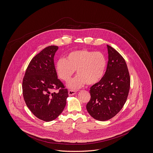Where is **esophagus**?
I'll return each mask as SVG.
<instances>
[{
	"mask_svg": "<svg viewBox=\"0 0 153 153\" xmlns=\"http://www.w3.org/2000/svg\"><path fill=\"white\" fill-rule=\"evenodd\" d=\"M68 95L69 96H73L76 93V90H68Z\"/></svg>",
	"mask_w": 153,
	"mask_h": 153,
	"instance_id": "esophagus-1",
	"label": "esophagus"
}]
</instances>
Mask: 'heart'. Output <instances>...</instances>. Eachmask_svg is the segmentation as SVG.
I'll return each instance as SVG.
<instances>
[{"label":"heart","instance_id":"1","mask_svg":"<svg viewBox=\"0 0 153 153\" xmlns=\"http://www.w3.org/2000/svg\"><path fill=\"white\" fill-rule=\"evenodd\" d=\"M105 66L106 60L102 53L77 51L70 53L66 59H59L56 63V71L60 79L68 82L76 70L78 76L68 83V87L77 89L85 83H97L102 77Z\"/></svg>","mask_w":153,"mask_h":153}]
</instances>
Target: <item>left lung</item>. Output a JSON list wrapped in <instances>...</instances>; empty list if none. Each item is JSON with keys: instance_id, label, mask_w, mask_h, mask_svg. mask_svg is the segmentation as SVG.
I'll list each match as a JSON object with an SVG mask.
<instances>
[{"instance_id": "1", "label": "left lung", "mask_w": 153, "mask_h": 153, "mask_svg": "<svg viewBox=\"0 0 153 153\" xmlns=\"http://www.w3.org/2000/svg\"><path fill=\"white\" fill-rule=\"evenodd\" d=\"M108 61L102 79L90 87L91 98L86 105L89 114L99 121L113 118L127 100L130 87L129 72L124 58L107 45Z\"/></svg>"}]
</instances>
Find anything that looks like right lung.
I'll return each instance as SVG.
<instances>
[{
    "label": "right lung",
    "mask_w": 153,
    "mask_h": 153,
    "mask_svg": "<svg viewBox=\"0 0 153 153\" xmlns=\"http://www.w3.org/2000/svg\"><path fill=\"white\" fill-rule=\"evenodd\" d=\"M59 48L50 46L36 55L30 61L23 79L25 102L38 119L51 121L63 111L68 91L57 78L54 56ZM59 89L58 92H53Z\"/></svg>",
    "instance_id": "add662e5"
}]
</instances>
